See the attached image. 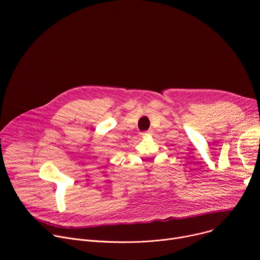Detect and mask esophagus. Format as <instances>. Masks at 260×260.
<instances>
[{"mask_svg": "<svg viewBox=\"0 0 260 260\" xmlns=\"http://www.w3.org/2000/svg\"><path fill=\"white\" fill-rule=\"evenodd\" d=\"M141 137H146V136H151L152 135V131H148L147 133H141Z\"/></svg>", "mask_w": 260, "mask_h": 260, "instance_id": "1", "label": "esophagus"}]
</instances>
